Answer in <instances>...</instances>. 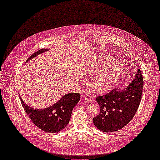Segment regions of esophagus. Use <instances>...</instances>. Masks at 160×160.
Returning <instances> with one entry per match:
<instances>
[{
    "label": "esophagus",
    "mask_w": 160,
    "mask_h": 160,
    "mask_svg": "<svg viewBox=\"0 0 160 160\" xmlns=\"http://www.w3.org/2000/svg\"><path fill=\"white\" fill-rule=\"evenodd\" d=\"M82 98H84L85 100H86L87 101H90L92 99L91 97L89 95H87V94H84L82 96Z\"/></svg>",
    "instance_id": "1"
}]
</instances>
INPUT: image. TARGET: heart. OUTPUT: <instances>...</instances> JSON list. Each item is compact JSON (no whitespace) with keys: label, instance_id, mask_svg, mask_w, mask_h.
Masks as SVG:
<instances>
[{"label":"heart","instance_id":"heart-1","mask_svg":"<svg viewBox=\"0 0 160 160\" xmlns=\"http://www.w3.org/2000/svg\"><path fill=\"white\" fill-rule=\"evenodd\" d=\"M124 63L119 59L103 56L89 68L88 75H94L91 85L96 91L104 92L111 90L124 71Z\"/></svg>","mask_w":160,"mask_h":160}]
</instances>
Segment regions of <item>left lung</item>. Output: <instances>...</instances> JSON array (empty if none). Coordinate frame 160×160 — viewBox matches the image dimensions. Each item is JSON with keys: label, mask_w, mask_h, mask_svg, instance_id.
<instances>
[{"label": "left lung", "mask_w": 160, "mask_h": 160, "mask_svg": "<svg viewBox=\"0 0 160 160\" xmlns=\"http://www.w3.org/2000/svg\"><path fill=\"white\" fill-rule=\"evenodd\" d=\"M143 86L142 75L138 69L134 79L126 89H114L107 94L97 97L100 113L93 118L96 127L104 132H112L128 124L140 105Z\"/></svg>", "instance_id": "obj_1"}]
</instances>
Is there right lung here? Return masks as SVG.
<instances>
[{
    "instance_id": "right-lung-1",
    "label": "right lung",
    "mask_w": 160,
    "mask_h": 160,
    "mask_svg": "<svg viewBox=\"0 0 160 160\" xmlns=\"http://www.w3.org/2000/svg\"><path fill=\"white\" fill-rule=\"evenodd\" d=\"M49 50V49H40L26 60H29ZM79 93L70 92L64 95L53 105L43 109L34 108L29 107L20 97L26 113L28 115L32 122L37 127L49 133H58L64 129L70 120L73 108L80 100Z\"/></svg>"
}]
</instances>
